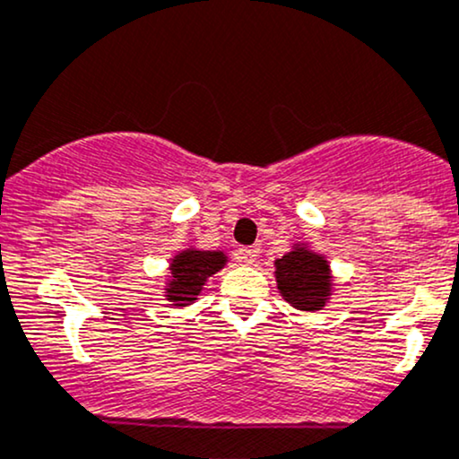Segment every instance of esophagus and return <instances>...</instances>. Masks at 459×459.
<instances>
[{
  "instance_id": "obj_1",
  "label": "esophagus",
  "mask_w": 459,
  "mask_h": 459,
  "mask_svg": "<svg viewBox=\"0 0 459 459\" xmlns=\"http://www.w3.org/2000/svg\"><path fill=\"white\" fill-rule=\"evenodd\" d=\"M256 256H259V247L255 246H241L239 250H237V261L246 263V265H252V263L256 261Z\"/></svg>"
}]
</instances>
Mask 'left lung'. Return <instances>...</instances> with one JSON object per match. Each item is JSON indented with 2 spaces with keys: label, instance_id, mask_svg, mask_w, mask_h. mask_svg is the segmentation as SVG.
Returning a JSON list of instances; mask_svg holds the SVG:
<instances>
[{
  "label": "left lung",
  "instance_id": "1",
  "mask_svg": "<svg viewBox=\"0 0 459 459\" xmlns=\"http://www.w3.org/2000/svg\"><path fill=\"white\" fill-rule=\"evenodd\" d=\"M276 282L291 307L315 313L330 296L328 261L307 247H296L276 261Z\"/></svg>",
  "mask_w": 459,
  "mask_h": 459
}]
</instances>
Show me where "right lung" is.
Returning a JSON list of instances; mask_svg holds the SVG:
<instances>
[{"label": "right lung", "instance_id": "add662e5", "mask_svg": "<svg viewBox=\"0 0 459 459\" xmlns=\"http://www.w3.org/2000/svg\"><path fill=\"white\" fill-rule=\"evenodd\" d=\"M226 263L224 252L212 250H183L172 259L170 284L166 289V298L172 307H187L192 304L207 282V278L222 270Z\"/></svg>", "mask_w": 459, "mask_h": 459}]
</instances>
